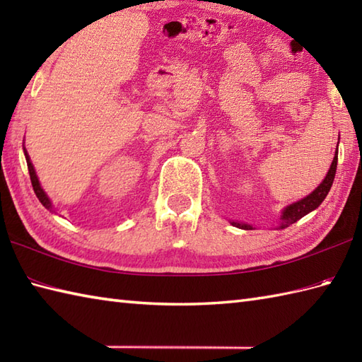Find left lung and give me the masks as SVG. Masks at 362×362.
<instances>
[{
  "instance_id": "left-lung-1",
  "label": "left lung",
  "mask_w": 362,
  "mask_h": 362,
  "mask_svg": "<svg viewBox=\"0 0 362 362\" xmlns=\"http://www.w3.org/2000/svg\"><path fill=\"white\" fill-rule=\"evenodd\" d=\"M336 166H337V149H336V153H334L333 163H332V166H329L325 179L322 180L320 185L316 189H314L311 194L303 197L302 201H297L294 204L288 205L286 209L283 210L279 228H286L291 224H294V222H297L298 219H302L305 214H308L310 211L316 210L317 206L322 202H324V199L327 197L329 188H332V185H333V180H334V175H336ZM232 226H235L238 228H243V230H252V226L243 224V222H235L233 221Z\"/></svg>"
}]
</instances>
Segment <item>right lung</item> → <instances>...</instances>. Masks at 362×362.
I'll return each mask as SVG.
<instances>
[{
  "label": "right lung",
  "instance_id": "1",
  "mask_svg": "<svg viewBox=\"0 0 362 362\" xmlns=\"http://www.w3.org/2000/svg\"><path fill=\"white\" fill-rule=\"evenodd\" d=\"M25 157H26V163H28V169H29V175H30V182H33V188H34V193L35 196L38 197V201L42 202V205L45 206L46 210H52V204L49 201V197L46 196V193L43 191V188L40 187V182H38L37 179V174H35V169L33 166V163H30V158L28 156V151L25 149Z\"/></svg>",
  "mask_w": 362,
  "mask_h": 362
}]
</instances>
